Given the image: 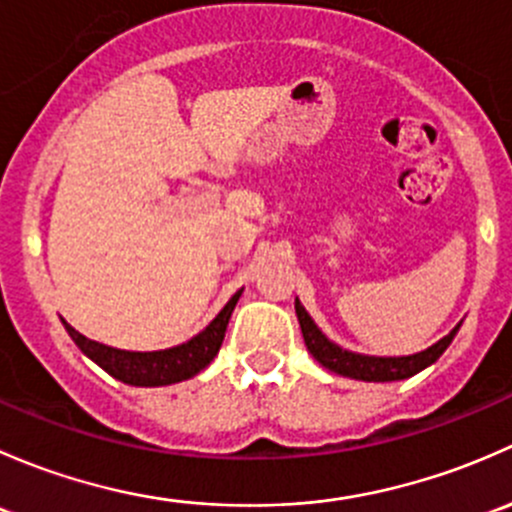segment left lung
<instances>
[{
    "label": "left lung",
    "instance_id": "obj_1",
    "mask_svg": "<svg viewBox=\"0 0 512 512\" xmlns=\"http://www.w3.org/2000/svg\"><path fill=\"white\" fill-rule=\"evenodd\" d=\"M295 315H298L305 347H308L310 355H313L325 370L350 379H362V382H397V379L414 377L416 372L426 370V367L434 365V362L444 355V350L451 345L458 328H461V323H458L449 335H444L439 342L426 347V350L414 352V355L377 357L345 350V347H340L337 342L330 340V337L315 325V320L310 318L308 310L303 308V303H300L298 298H295Z\"/></svg>",
    "mask_w": 512,
    "mask_h": 512
}]
</instances>
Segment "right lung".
Instances as JSON below:
<instances>
[{"instance_id": "obj_1", "label": "right lung", "mask_w": 512, "mask_h": 512, "mask_svg": "<svg viewBox=\"0 0 512 512\" xmlns=\"http://www.w3.org/2000/svg\"><path fill=\"white\" fill-rule=\"evenodd\" d=\"M244 291V288H241ZM241 291H236L229 298V303L219 310L217 318L207 325L199 335L192 340L182 342V345L167 347V350H152V352H133V350H118V347H108L103 342L88 340L86 335L78 333L76 328L61 318L63 328L76 342L78 350L103 367L110 377L120 379L133 387H165V384L184 382V379L194 377L217 357L221 342H224L226 325H229L231 313H234L236 303H239Z\"/></svg>"}]
</instances>
